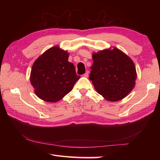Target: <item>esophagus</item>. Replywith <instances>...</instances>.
<instances>
[{
	"instance_id": "1",
	"label": "esophagus",
	"mask_w": 160,
	"mask_h": 160,
	"mask_svg": "<svg viewBox=\"0 0 160 160\" xmlns=\"http://www.w3.org/2000/svg\"><path fill=\"white\" fill-rule=\"evenodd\" d=\"M89 71H86V72H85V73H84V75H83V76H84V77H88V76H89Z\"/></svg>"
}]
</instances>
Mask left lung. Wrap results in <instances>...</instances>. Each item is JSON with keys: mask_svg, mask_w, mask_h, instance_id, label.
Returning <instances> with one entry per match:
<instances>
[{"mask_svg": "<svg viewBox=\"0 0 160 160\" xmlns=\"http://www.w3.org/2000/svg\"><path fill=\"white\" fill-rule=\"evenodd\" d=\"M89 79L105 99L116 102L123 99L133 89L137 78L132 60L117 48L94 53Z\"/></svg>", "mask_w": 160, "mask_h": 160, "instance_id": "8db88e82", "label": "left lung"}]
</instances>
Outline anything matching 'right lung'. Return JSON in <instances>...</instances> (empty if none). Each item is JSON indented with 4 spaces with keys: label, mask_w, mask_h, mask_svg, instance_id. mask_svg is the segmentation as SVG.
I'll return each instance as SVG.
<instances>
[{
    "label": "right lung",
    "mask_w": 160,
    "mask_h": 160,
    "mask_svg": "<svg viewBox=\"0 0 160 160\" xmlns=\"http://www.w3.org/2000/svg\"><path fill=\"white\" fill-rule=\"evenodd\" d=\"M68 58L67 52L56 46L47 49L33 63L30 82L41 100L49 102L60 100L80 78Z\"/></svg>",
    "instance_id": "right-lung-1"
}]
</instances>
